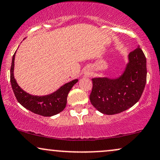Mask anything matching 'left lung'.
<instances>
[{"label":"left lung","instance_id":"obj_1","mask_svg":"<svg viewBox=\"0 0 160 160\" xmlns=\"http://www.w3.org/2000/svg\"><path fill=\"white\" fill-rule=\"evenodd\" d=\"M147 80L146 57L139 46L128 55L124 72L116 78H92L89 98L92 106L106 115H115L139 101Z\"/></svg>","mask_w":160,"mask_h":160}]
</instances>
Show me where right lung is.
<instances>
[{"label":"right lung","mask_w":160,"mask_h":160,"mask_svg":"<svg viewBox=\"0 0 160 160\" xmlns=\"http://www.w3.org/2000/svg\"><path fill=\"white\" fill-rule=\"evenodd\" d=\"M15 53L16 51L12 57L11 65L10 82L14 95L18 103L32 112L45 117L53 116L63 111L67 103L68 92L72 89L73 86L78 82V79L64 84L59 89L50 95L43 96L30 95L24 91L18 85L14 78Z\"/></svg>","instance_id":"1"}]
</instances>
